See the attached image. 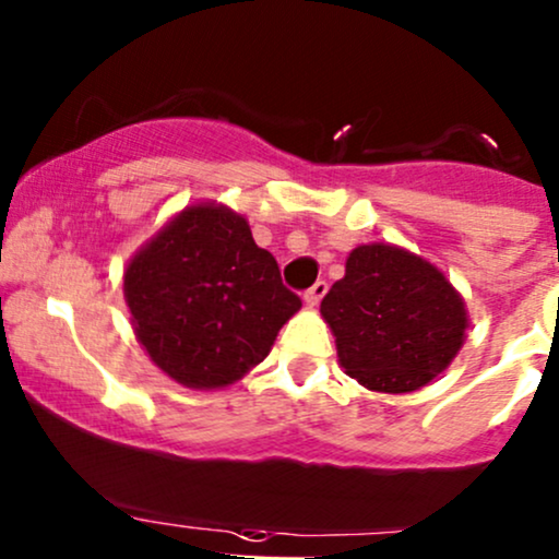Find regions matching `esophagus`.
<instances>
[{"label":"esophagus","mask_w":559,"mask_h":559,"mask_svg":"<svg viewBox=\"0 0 559 559\" xmlns=\"http://www.w3.org/2000/svg\"><path fill=\"white\" fill-rule=\"evenodd\" d=\"M326 292H329V284L326 281H316V284L310 286L308 292H305V305H308V308H316L318 302H321L323 297H326Z\"/></svg>","instance_id":"34e87169"}]
</instances>
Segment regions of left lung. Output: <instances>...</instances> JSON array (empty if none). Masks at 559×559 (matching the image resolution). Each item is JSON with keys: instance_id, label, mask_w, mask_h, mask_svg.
I'll return each mask as SVG.
<instances>
[{"instance_id": "left-lung-1", "label": "left lung", "mask_w": 559, "mask_h": 559, "mask_svg": "<svg viewBox=\"0 0 559 559\" xmlns=\"http://www.w3.org/2000/svg\"><path fill=\"white\" fill-rule=\"evenodd\" d=\"M321 316L347 377L388 395L421 390L449 369L469 329L464 297L443 270L395 243L349 251Z\"/></svg>"}]
</instances>
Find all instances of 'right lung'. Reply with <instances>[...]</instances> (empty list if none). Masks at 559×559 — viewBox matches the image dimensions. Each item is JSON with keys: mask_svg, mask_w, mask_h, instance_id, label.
I'll list each match as a JSON object with an SVG mask.
<instances>
[{"mask_svg": "<svg viewBox=\"0 0 559 559\" xmlns=\"http://www.w3.org/2000/svg\"><path fill=\"white\" fill-rule=\"evenodd\" d=\"M124 299L153 366L190 390H223L247 377L302 308L247 217L217 201L180 210L134 251Z\"/></svg>", "mask_w": 559, "mask_h": 559, "instance_id": "1", "label": "right lung"}]
</instances>
